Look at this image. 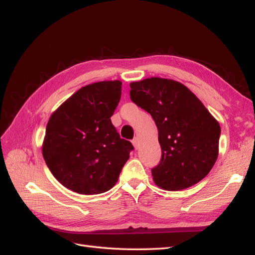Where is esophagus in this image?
<instances>
[{
	"label": "esophagus",
	"mask_w": 255,
	"mask_h": 255,
	"mask_svg": "<svg viewBox=\"0 0 255 255\" xmlns=\"http://www.w3.org/2000/svg\"><path fill=\"white\" fill-rule=\"evenodd\" d=\"M132 143H133V145L135 146V149L138 148V138H137V137H135L134 139L132 140Z\"/></svg>",
	"instance_id": "esophagus-1"
}]
</instances>
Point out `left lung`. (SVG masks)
<instances>
[{
    "instance_id": "obj_1",
    "label": "left lung",
    "mask_w": 255,
    "mask_h": 255,
    "mask_svg": "<svg viewBox=\"0 0 255 255\" xmlns=\"http://www.w3.org/2000/svg\"><path fill=\"white\" fill-rule=\"evenodd\" d=\"M130 100L148 112L158 129L159 164L153 180L166 190H181L208 174L218 157L220 126L202 102L172 80L151 78L129 85Z\"/></svg>"
}]
</instances>
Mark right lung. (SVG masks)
I'll list each match as a JSON object with an SVG mask.
<instances>
[{
    "mask_svg": "<svg viewBox=\"0 0 255 255\" xmlns=\"http://www.w3.org/2000/svg\"><path fill=\"white\" fill-rule=\"evenodd\" d=\"M119 81L87 85L54 113L45 128L42 154L55 179L82 195H97L117 183L134 150L111 117L121 98Z\"/></svg>",
    "mask_w": 255,
    "mask_h": 255,
    "instance_id": "obj_1",
    "label": "right lung"
}]
</instances>
